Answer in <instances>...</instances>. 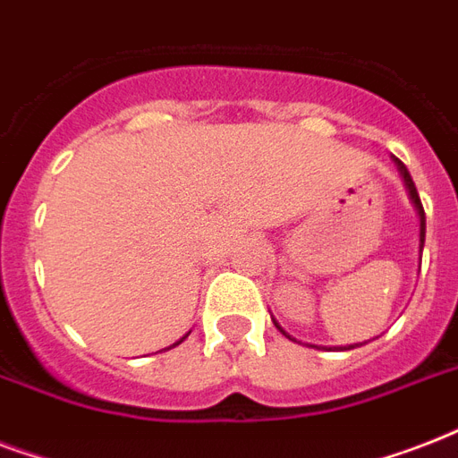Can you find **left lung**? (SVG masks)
Returning a JSON list of instances; mask_svg holds the SVG:
<instances>
[{
  "mask_svg": "<svg viewBox=\"0 0 458 458\" xmlns=\"http://www.w3.org/2000/svg\"><path fill=\"white\" fill-rule=\"evenodd\" d=\"M394 164H397L399 173H402V178H404V185L406 190H409V197H411L413 201V207H416V211H419V218H420V251H423V242H426V211H423V204H420V197H419V190H416V185H413V180H411V173H409V168H406L399 158H394ZM273 323H276V318H273ZM276 327H278L280 333L285 335V337H290V335L283 330V327L276 323ZM293 342H297L294 337H290ZM361 344H366V342H356V344H347V347H323V349H354V347H361ZM309 347H316V344H309ZM320 349V347H318Z\"/></svg>",
  "mask_w": 458,
  "mask_h": 458,
  "instance_id": "left-lung-1",
  "label": "left lung"
}]
</instances>
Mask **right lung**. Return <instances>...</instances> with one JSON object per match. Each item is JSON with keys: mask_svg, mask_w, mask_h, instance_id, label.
<instances>
[{"mask_svg": "<svg viewBox=\"0 0 458 458\" xmlns=\"http://www.w3.org/2000/svg\"><path fill=\"white\" fill-rule=\"evenodd\" d=\"M187 335H190V333H185V335H182V337H180V340H178V342H173V344H171V347H178V344H180V342H182V340H185V337H187ZM171 347H165V349H171ZM161 352H164V349H161Z\"/></svg>", "mask_w": 458, "mask_h": 458, "instance_id": "right-lung-1", "label": "right lung"}]
</instances>
